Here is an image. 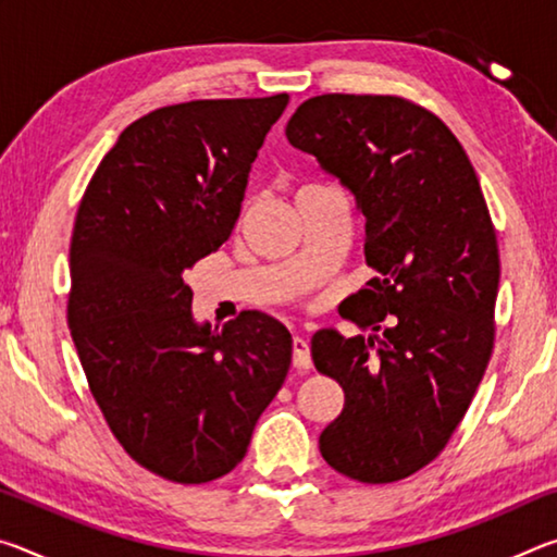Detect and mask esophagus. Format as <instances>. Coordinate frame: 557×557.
<instances>
[{
    "mask_svg": "<svg viewBox=\"0 0 557 557\" xmlns=\"http://www.w3.org/2000/svg\"><path fill=\"white\" fill-rule=\"evenodd\" d=\"M292 363L297 371H307L312 366V356H309V344L301 336L292 338Z\"/></svg>",
    "mask_w": 557,
    "mask_h": 557,
    "instance_id": "34e87169",
    "label": "esophagus"
}]
</instances>
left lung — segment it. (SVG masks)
Returning <instances> with one entry per match:
<instances>
[{"mask_svg":"<svg viewBox=\"0 0 557 557\" xmlns=\"http://www.w3.org/2000/svg\"><path fill=\"white\" fill-rule=\"evenodd\" d=\"M287 139L351 188L366 215V265L375 270L342 312L363 334L322 329L312 338L317 371L344 388L319 449L356 482H400L447 447L492 358V215L465 147L408 98H309L289 117Z\"/></svg>","mask_w":557,"mask_h":557,"instance_id":"8db88e82","label":"left lung"}]
</instances>
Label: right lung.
Returning <instances> with one entry per match:
<instances>
[{"instance_id": "right-lung-1", "label": "right lung", "mask_w": 557, "mask_h": 557, "mask_svg": "<svg viewBox=\"0 0 557 557\" xmlns=\"http://www.w3.org/2000/svg\"><path fill=\"white\" fill-rule=\"evenodd\" d=\"M289 102L191 100L122 129L83 194L69 326L122 449L152 474L206 484L248 451L285 383L292 336L265 312L199 326L184 272L228 240L250 164Z\"/></svg>"}]
</instances>
